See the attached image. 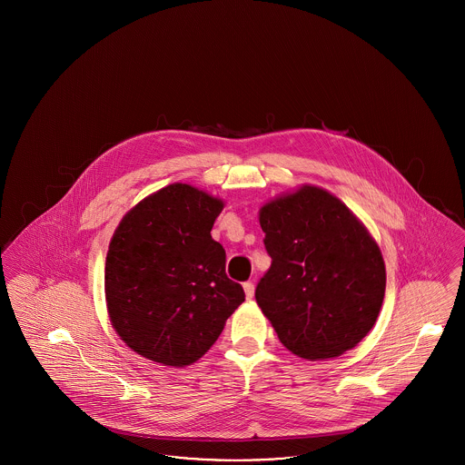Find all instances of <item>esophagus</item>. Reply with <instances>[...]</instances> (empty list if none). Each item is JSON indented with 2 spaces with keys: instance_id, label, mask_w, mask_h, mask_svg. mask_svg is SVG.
Instances as JSON below:
<instances>
[{
  "instance_id": "34e87169",
  "label": "esophagus",
  "mask_w": 465,
  "mask_h": 465,
  "mask_svg": "<svg viewBox=\"0 0 465 465\" xmlns=\"http://www.w3.org/2000/svg\"><path fill=\"white\" fill-rule=\"evenodd\" d=\"M243 292H245V298L251 300L254 296V284L249 281V282H243Z\"/></svg>"
}]
</instances>
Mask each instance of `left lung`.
Here are the masks:
<instances>
[{"mask_svg":"<svg viewBox=\"0 0 465 465\" xmlns=\"http://www.w3.org/2000/svg\"><path fill=\"white\" fill-rule=\"evenodd\" d=\"M260 224L272 265L256 302L282 345L310 361L354 349L375 326L387 279L366 226L310 184L270 200Z\"/></svg>","mask_w":465,"mask_h":465,"instance_id":"8db88e82","label":"left lung"}]
</instances>
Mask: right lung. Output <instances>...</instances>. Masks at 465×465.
Masks as SVG:
<instances>
[{"instance_id":"obj_1","label":"right lung","mask_w":465,"mask_h":465,"mask_svg":"<svg viewBox=\"0 0 465 465\" xmlns=\"http://www.w3.org/2000/svg\"><path fill=\"white\" fill-rule=\"evenodd\" d=\"M223 200L174 183L133 207L111 239L104 292L111 326L137 352L183 368L205 354L245 300L211 237Z\"/></svg>"}]
</instances>
